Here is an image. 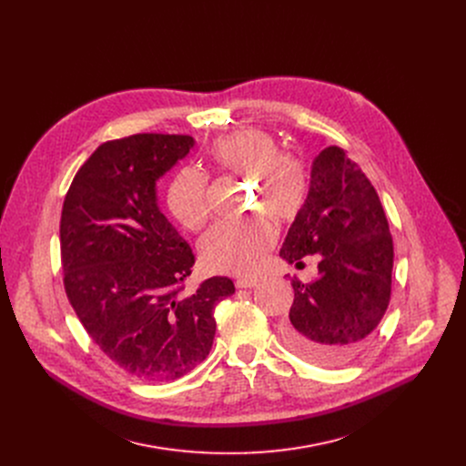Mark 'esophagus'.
Returning a JSON list of instances; mask_svg holds the SVG:
<instances>
[{
  "label": "esophagus",
  "mask_w": 466,
  "mask_h": 466,
  "mask_svg": "<svg viewBox=\"0 0 466 466\" xmlns=\"http://www.w3.org/2000/svg\"><path fill=\"white\" fill-rule=\"evenodd\" d=\"M260 282L258 277H239L236 280V288H255Z\"/></svg>",
  "instance_id": "obj_1"
}]
</instances>
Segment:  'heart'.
<instances>
[{"mask_svg": "<svg viewBox=\"0 0 466 466\" xmlns=\"http://www.w3.org/2000/svg\"><path fill=\"white\" fill-rule=\"evenodd\" d=\"M214 163L228 175L252 182L255 208L279 221L295 218L307 197V171L299 157L280 152L277 139L264 130L245 128L219 137L209 148ZM208 177L195 167H182L167 187V206L187 228L200 230L209 208ZM275 243L269 221L257 218L245 223H218L200 239L202 264L216 273L250 275L260 269Z\"/></svg>", "mask_w": 466, "mask_h": 466, "instance_id": "obj_1", "label": "heart"}]
</instances>
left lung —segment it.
Wrapping results in <instances>:
<instances>
[{"label":"left lung","mask_w":466,"mask_h":466,"mask_svg":"<svg viewBox=\"0 0 466 466\" xmlns=\"http://www.w3.org/2000/svg\"><path fill=\"white\" fill-rule=\"evenodd\" d=\"M319 255L312 282L291 279L286 346L325 366L350 362L383 319L392 288L394 245L371 182L340 147L321 150L305 204L282 243L289 264Z\"/></svg>","instance_id":"left-lung-1"}]
</instances>
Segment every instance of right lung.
Segmentation results:
<instances>
[{"instance_id":"obj_1","label":"right lung","mask_w":466,"mask_h":466,"mask_svg":"<svg viewBox=\"0 0 466 466\" xmlns=\"http://www.w3.org/2000/svg\"><path fill=\"white\" fill-rule=\"evenodd\" d=\"M191 136L137 134L100 145L63 202L66 298L93 342L118 368L168 383L214 344L219 301L236 291L211 277L182 295L195 255L161 214L156 182L189 154Z\"/></svg>"}]
</instances>
